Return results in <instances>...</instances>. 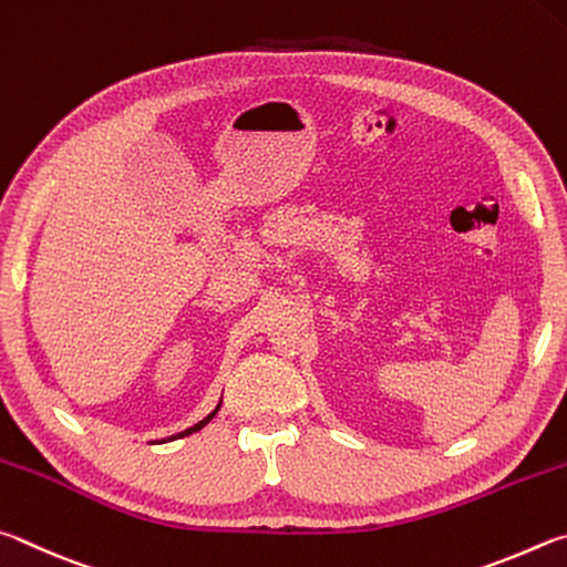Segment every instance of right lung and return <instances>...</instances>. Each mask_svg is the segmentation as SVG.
<instances>
[{
	"mask_svg": "<svg viewBox=\"0 0 567 567\" xmlns=\"http://www.w3.org/2000/svg\"><path fill=\"white\" fill-rule=\"evenodd\" d=\"M218 409H221V401L216 403V409L206 415V419H202L198 423H194L192 429H186V431H182V433H174V435H168V439H158V441H148V443H168V441H176V439H184V435H192V433H196V431H202L204 425L214 419V415L218 413Z\"/></svg>",
	"mask_w": 567,
	"mask_h": 567,
	"instance_id": "1",
	"label": "right lung"
}]
</instances>
